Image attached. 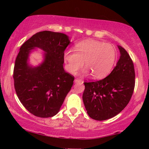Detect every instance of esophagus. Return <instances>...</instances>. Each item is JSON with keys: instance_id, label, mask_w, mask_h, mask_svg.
<instances>
[{"instance_id": "esophagus-1", "label": "esophagus", "mask_w": 149, "mask_h": 149, "mask_svg": "<svg viewBox=\"0 0 149 149\" xmlns=\"http://www.w3.org/2000/svg\"><path fill=\"white\" fill-rule=\"evenodd\" d=\"M74 81L75 83H82V80L80 79H78V78H76Z\"/></svg>"}]
</instances>
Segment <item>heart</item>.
<instances>
[{"label": "heart", "mask_w": 149, "mask_h": 149, "mask_svg": "<svg viewBox=\"0 0 149 149\" xmlns=\"http://www.w3.org/2000/svg\"><path fill=\"white\" fill-rule=\"evenodd\" d=\"M116 59L115 47L96 40H85L77 43L75 51L68 49L64 53L65 67L68 72L76 73L85 66V73H91L95 78H102L111 71Z\"/></svg>", "instance_id": "1"}]
</instances>
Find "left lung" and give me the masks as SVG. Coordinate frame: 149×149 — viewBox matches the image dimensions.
Returning <instances> with one entry per match:
<instances>
[{"label":"left lung","mask_w":149,"mask_h":149,"mask_svg":"<svg viewBox=\"0 0 149 149\" xmlns=\"http://www.w3.org/2000/svg\"><path fill=\"white\" fill-rule=\"evenodd\" d=\"M120 57L109 76L97 81L85 82L83 101L87 113L96 120L111 118L129 103L135 85L133 61L123 47Z\"/></svg>","instance_id":"1"}]
</instances>
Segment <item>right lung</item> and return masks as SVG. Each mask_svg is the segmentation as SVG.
Here are the masks:
<instances>
[{
    "label": "right lung",
    "instance_id": "1",
    "mask_svg": "<svg viewBox=\"0 0 149 149\" xmlns=\"http://www.w3.org/2000/svg\"><path fill=\"white\" fill-rule=\"evenodd\" d=\"M69 42L64 33L44 31L34 34L20 47L13 71L15 89L22 105L35 116L56 115L72 87L74 76L63 67L64 53ZM34 47L46 53L44 63L32 68L27 59Z\"/></svg>",
    "mask_w": 149,
    "mask_h": 149
}]
</instances>
